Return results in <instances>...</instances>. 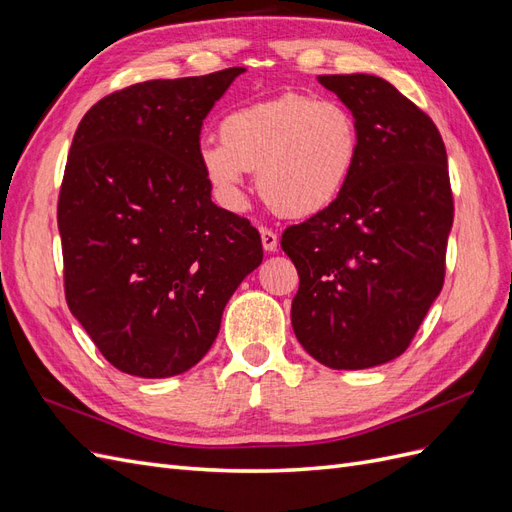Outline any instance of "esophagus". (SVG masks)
<instances>
[{
    "mask_svg": "<svg viewBox=\"0 0 512 512\" xmlns=\"http://www.w3.org/2000/svg\"><path fill=\"white\" fill-rule=\"evenodd\" d=\"M260 239H262V247H265L267 252H275L277 250V235L267 228V226H260Z\"/></svg>",
    "mask_w": 512,
    "mask_h": 512,
    "instance_id": "1",
    "label": "esophagus"
}]
</instances>
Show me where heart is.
<instances>
[{
	"label": "heart",
	"mask_w": 512,
	"mask_h": 512,
	"mask_svg": "<svg viewBox=\"0 0 512 512\" xmlns=\"http://www.w3.org/2000/svg\"><path fill=\"white\" fill-rule=\"evenodd\" d=\"M359 149L348 106L290 91L228 113L220 143L205 141L198 158L226 203H239L245 170H258L260 194L277 213L309 218L344 194Z\"/></svg>",
	"instance_id": "b5f03b06"
}]
</instances>
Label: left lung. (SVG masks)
<instances>
[{
  "instance_id": "8db88e82",
  "label": "left lung",
  "mask_w": 512,
  "mask_h": 512,
  "mask_svg": "<svg viewBox=\"0 0 512 512\" xmlns=\"http://www.w3.org/2000/svg\"><path fill=\"white\" fill-rule=\"evenodd\" d=\"M361 136L335 203L288 226L299 273L292 329L331 369H367L406 352L442 290L453 192L446 147L427 113L371 74H322Z\"/></svg>"
}]
</instances>
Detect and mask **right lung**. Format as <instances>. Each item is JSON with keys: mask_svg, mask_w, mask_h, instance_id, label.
<instances>
[{"mask_svg": "<svg viewBox=\"0 0 512 512\" xmlns=\"http://www.w3.org/2000/svg\"><path fill=\"white\" fill-rule=\"evenodd\" d=\"M241 72L113 91L74 132L57 203L66 301L123 374L194 367L262 262L258 230L213 203L198 158L203 121Z\"/></svg>", "mask_w": 512, "mask_h": 512, "instance_id": "add662e5", "label": "right lung"}]
</instances>
